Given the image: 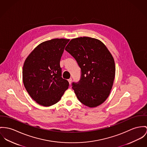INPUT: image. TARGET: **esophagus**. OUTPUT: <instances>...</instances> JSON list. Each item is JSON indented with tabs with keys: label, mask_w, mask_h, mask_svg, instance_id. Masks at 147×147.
<instances>
[{
	"label": "esophagus",
	"mask_w": 147,
	"mask_h": 147,
	"mask_svg": "<svg viewBox=\"0 0 147 147\" xmlns=\"http://www.w3.org/2000/svg\"><path fill=\"white\" fill-rule=\"evenodd\" d=\"M68 82H69V84H71V82H72V78H69V79L68 80Z\"/></svg>",
	"instance_id": "esophagus-1"
}]
</instances>
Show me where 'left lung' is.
I'll use <instances>...</instances> for the list:
<instances>
[{"mask_svg":"<svg viewBox=\"0 0 147 147\" xmlns=\"http://www.w3.org/2000/svg\"><path fill=\"white\" fill-rule=\"evenodd\" d=\"M65 50L81 69L80 80L72 83L79 101L89 107L101 105L110 93L115 76L111 54L100 40L89 37L73 38Z\"/></svg>","mask_w":147,"mask_h":147,"instance_id":"8db88e82","label":"left lung"}]
</instances>
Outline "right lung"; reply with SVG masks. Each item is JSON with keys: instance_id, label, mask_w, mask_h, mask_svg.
Wrapping results in <instances>:
<instances>
[{"instance_id": "obj_1", "label": "right lung", "mask_w": 147, "mask_h": 147, "mask_svg": "<svg viewBox=\"0 0 147 147\" xmlns=\"http://www.w3.org/2000/svg\"><path fill=\"white\" fill-rule=\"evenodd\" d=\"M69 39L54 38L36 46L26 59L23 82L31 97L48 107L61 99L68 88V80L61 77L60 61Z\"/></svg>"}]
</instances>
